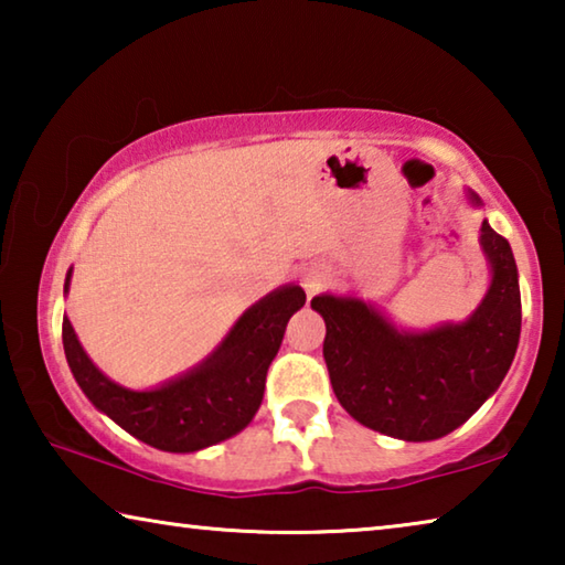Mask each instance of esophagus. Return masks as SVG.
Listing matches in <instances>:
<instances>
[{"label":"esophagus","instance_id":"1","mask_svg":"<svg viewBox=\"0 0 565 565\" xmlns=\"http://www.w3.org/2000/svg\"><path fill=\"white\" fill-rule=\"evenodd\" d=\"M323 281H327V276H323L321 271H306L303 274V289L309 291V294H317L321 286H323Z\"/></svg>","mask_w":565,"mask_h":565}]
</instances>
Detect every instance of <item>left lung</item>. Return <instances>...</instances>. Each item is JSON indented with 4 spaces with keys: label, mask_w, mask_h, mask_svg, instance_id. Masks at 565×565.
<instances>
[{
    "label": "left lung",
    "mask_w": 565,
    "mask_h": 565,
    "mask_svg": "<svg viewBox=\"0 0 565 565\" xmlns=\"http://www.w3.org/2000/svg\"><path fill=\"white\" fill-rule=\"evenodd\" d=\"M471 202L481 199L468 191ZM491 286L463 323L398 331L374 306L321 294L311 309L327 321L323 359L339 404L404 441H434L466 424L501 386L521 337L519 269L509 242L481 224Z\"/></svg>",
    "instance_id": "8db88e82"
}]
</instances>
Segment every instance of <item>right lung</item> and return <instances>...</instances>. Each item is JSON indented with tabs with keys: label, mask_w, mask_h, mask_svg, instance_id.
Instances as JSON below:
<instances>
[{
	"label": "right lung",
	"mask_w": 565,
	"mask_h": 565,
	"mask_svg": "<svg viewBox=\"0 0 565 565\" xmlns=\"http://www.w3.org/2000/svg\"><path fill=\"white\" fill-rule=\"evenodd\" d=\"M66 274L64 291L70 289ZM306 303L301 286H281L242 313L206 361L169 384L131 391L114 384L84 353L70 319L62 343L76 384L102 414L134 438L161 451L191 454L226 441L248 426L262 406L266 371L281 347L291 313Z\"/></svg>",
	"instance_id": "add662e5"
}]
</instances>
